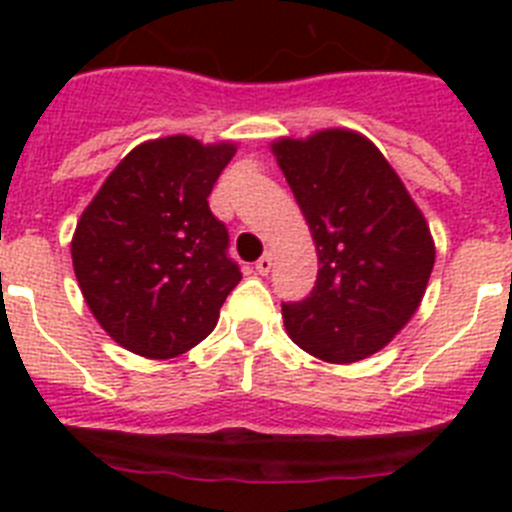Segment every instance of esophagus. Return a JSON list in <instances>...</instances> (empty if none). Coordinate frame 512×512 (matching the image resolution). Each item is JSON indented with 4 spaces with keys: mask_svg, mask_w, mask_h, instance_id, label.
<instances>
[{
    "mask_svg": "<svg viewBox=\"0 0 512 512\" xmlns=\"http://www.w3.org/2000/svg\"><path fill=\"white\" fill-rule=\"evenodd\" d=\"M271 269H274V256H271V253L266 251L264 256H261V259L256 261V271H259L261 277H266V274H269Z\"/></svg>",
    "mask_w": 512,
    "mask_h": 512,
    "instance_id": "esophagus-1",
    "label": "esophagus"
}]
</instances>
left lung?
I'll list each match as a JSON object with an SVG mask.
<instances>
[{
  "mask_svg": "<svg viewBox=\"0 0 512 512\" xmlns=\"http://www.w3.org/2000/svg\"><path fill=\"white\" fill-rule=\"evenodd\" d=\"M271 153L320 264L310 297L282 305L289 338L330 364L377 354L410 323L431 279L436 246L423 212L356 130L277 138Z\"/></svg>",
  "mask_w": 512,
  "mask_h": 512,
  "instance_id": "left-lung-1",
  "label": "left lung"
}]
</instances>
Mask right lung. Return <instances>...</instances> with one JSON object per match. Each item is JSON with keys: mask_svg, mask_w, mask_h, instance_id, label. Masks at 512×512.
Masks as SVG:
<instances>
[{"mask_svg": "<svg viewBox=\"0 0 512 512\" xmlns=\"http://www.w3.org/2000/svg\"><path fill=\"white\" fill-rule=\"evenodd\" d=\"M233 156L230 140H146L81 212L71 238L76 282L107 336L133 354H187L210 336L241 282L228 230L207 205Z\"/></svg>", "mask_w": 512, "mask_h": 512, "instance_id": "1", "label": "right lung"}]
</instances>
